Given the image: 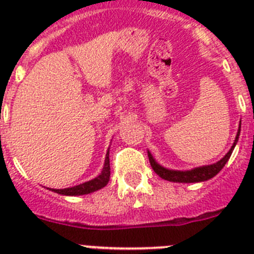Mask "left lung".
Instances as JSON below:
<instances>
[{
	"instance_id": "obj_1",
	"label": "left lung",
	"mask_w": 254,
	"mask_h": 254,
	"mask_svg": "<svg viewBox=\"0 0 254 254\" xmlns=\"http://www.w3.org/2000/svg\"><path fill=\"white\" fill-rule=\"evenodd\" d=\"M239 133H241V127H239V131H238L237 138H235L234 145L232 146V149L229 150L228 154L224 156L220 161H217L216 164H212V165H207V167H201L196 168L193 170H187V172H178V170H168L165 168L160 167L159 164L155 163V160L152 159L151 154H149V160L150 165L154 169V172L158 174L159 177H161L163 179H167L170 182H179V183H193V182H203L207 181V179L212 178L225 167L226 161L229 160L230 155H232L233 150L235 147V143H237L238 137H239Z\"/></svg>"
}]
</instances>
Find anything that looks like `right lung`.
Segmentation results:
<instances>
[{
	"instance_id": "add662e5",
	"label": "right lung",
	"mask_w": 254,
	"mask_h": 254,
	"mask_svg": "<svg viewBox=\"0 0 254 254\" xmlns=\"http://www.w3.org/2000/svg\"><path fill=\"white\" fill-rule=\"evenodd\" d=\"M111 177V165H109V151L107 152V158H105L104 168L99 177H96L93 181H89L82 185L75 186L71 188H64V190H52L60 194H66V196H80V194H87L94 190H98L100 188L105 187L109 182Z\"/></svg>"
}]
</instances>
